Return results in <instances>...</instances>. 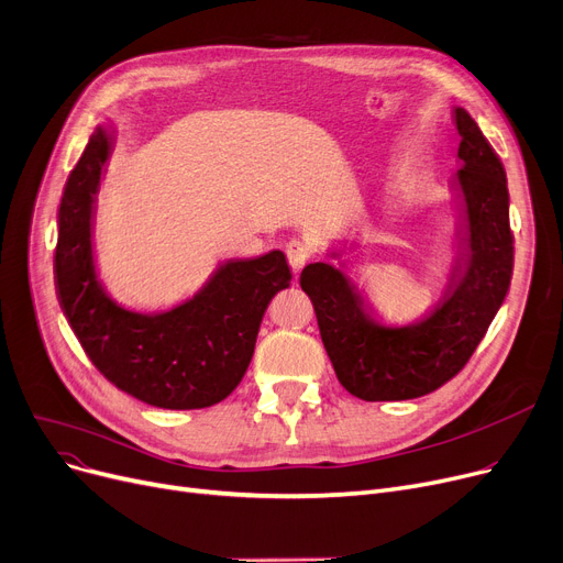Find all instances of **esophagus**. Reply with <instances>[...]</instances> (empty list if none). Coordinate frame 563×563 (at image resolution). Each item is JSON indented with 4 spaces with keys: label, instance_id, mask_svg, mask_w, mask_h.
I'll return each mask as SVG.
<instances>
[{
    "label": "esophagus",
    "instance_id": "34e87169",
    "mask_svg": "<svg viewBox=\"0 0 563 563\" xmlns=\"http://www.w3.org/2000/svg\"><path fill=\"white\" fill-rule=\"evenodd\" d=\"M286 256H288V263L292 271L300 273L311 256V247L305 243V240H290V243L286 245Z\"/></svg>",
    "mask_w": 563,
    "mask_h": 563
}]
</instances>
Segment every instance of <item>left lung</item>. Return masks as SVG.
I'll return each instance as SVG.
<instances>
[{"mask_svg": "<svg viewBox=\"0 0 563 563\" xmlns=\"http://www.w3.org/2000/svg\"><path fill=\"white\" fill-rule=\"evenodd\" d=\"M461 132L456 258L438 305L410 325H383L341 267L309 263V296L339 383L362 400H408L431 394L467 364L486 336L514 275V233L501 159L476 121L456 107ZM339 258V252H330Z\"/></svg>", "mask_w": 563, "mask_h": 563, "instance_id": "obj_1", "label": "left lung"}]
</instances>
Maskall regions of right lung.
I'll use <instances>...</instances> for the list:
<instances>
[{"instance_id": "add662e5", "label": "right lung", "mask_w": 563, "mask_h": 563, "mask_svg": "<svg viewBox=\"0 0 563 563\" xmlns=\"http://www.w3.org/2000/svg\"><path fill=\"white\" fill-rule=\"evenodd\" d=\"M114 137L102 125L59 203L55 284L75 336L102 376L148 406L199 410L224 400L252 362L261 318L290 286L284 252L222 263L195 298L159 311L121 307L98 279L91 218Z\"/></svg>"}]
</instances>
